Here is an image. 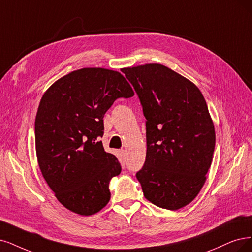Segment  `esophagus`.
<instances>
[{"label":"esophagus","mask_w":252,"mask_h":252,"mask_svg":"<svg viewBox=\"0 0 252 252\" xmlns=\"http://www.w3.org/2000/svg\"><path fill=\"white\" fill-rule=\"evenodd\" d=\"M125 154H126V151H125V150H120V155H121V156L125 157Z\"/></svg>","instance_id":"obj_1"}]
</instances>
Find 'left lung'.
Wrapping results in <instances>:
<instances>
[{"instance_id":"left-lung-1","label":"left lung","mask_w":252,"mask_h":252,"mask_svg":"<svg viewBox=\"0 0 252 252\" xmlns=\"http://www.w3.org/2000/svg\"><path fill=\"white\" fill-rule=\"evenodd\" d=\"M146 118V159L136 176L144 197L175 211L197 196L215 150V127L193 82L162 64L124 68Z\"/></svg>"}]
</instances>
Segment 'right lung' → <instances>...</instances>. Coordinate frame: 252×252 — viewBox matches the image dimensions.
<instances>
[{"mask_svg":"<svg viewBox=\"0 0 252 252\" xmlns=\"http://www.w3.org/2000/svg\"><path fill=\"white\" fill-rule=\"evenodd\" d=\"M133 88L119 71L101 67L73 70L48 88L35 118L40 171L63 207L90 216L107 206L109 183L120 173L117 158L106 153L104 115Z\"/></svg>","mask_w":252,"mask_h":252,"instance_id":"1","label":"right lung"}]
</instances>
